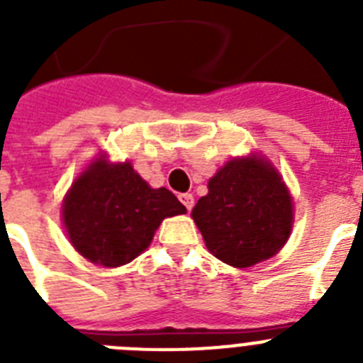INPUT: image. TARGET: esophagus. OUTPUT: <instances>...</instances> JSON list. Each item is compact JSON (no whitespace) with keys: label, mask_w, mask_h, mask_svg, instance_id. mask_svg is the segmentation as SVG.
Masks as SVG:
<instances>
[{"label":"esophagus","mask_w":363,"mask_h":363,"mask_svg":"<svg viewBox=\"0 0 363 363\" xmlns=\"http://www.w3.org/2000/svg\"><path fill=\"white\" fill-rule=\"evenodd\" d=\"M178 198H179V201L185 205V209L187 211H191L192 207H194V196H192L191 192H182Z\"/></svg>","instance_id":"34e87169"}]
</instances>
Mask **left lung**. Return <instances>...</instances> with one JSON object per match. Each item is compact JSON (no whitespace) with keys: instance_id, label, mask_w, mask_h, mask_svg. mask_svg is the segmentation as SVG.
I'll list each match as a JSON object with an SVG mask.
<instances>
[{"instance_id":"8db88e82","label":"left lung","mask_w":363,"mask_h":363,"mask_svg":"<svg viewBox=\"0 0 363 363\" xmlns=\"http://www.w3.org/2000/svg\"><path fill=\"white\" fill-rule=\"evenodd\" d=\"M207 187L191 216L207 249L223 264L251 267L277 255L289 240L293 198L264 156L230 160Z\"/></svg>"}]
</instances>
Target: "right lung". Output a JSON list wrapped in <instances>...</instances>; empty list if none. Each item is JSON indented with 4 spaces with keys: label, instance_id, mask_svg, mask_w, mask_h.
<instances>
[{
    "label": "right lung",
    "instance_id": "add662e5",
    "mask_svg": "<svg viewBox=\"0 0 363 363\" xmlns=\"http://www.w3.org/2000/svg\"><path fill=\"white\" fill-rule=\"evenodd\" d=\"M185 213L169 189L150 187L130 162L111 163L101 154L74 179L62 218L83 258L120 267L145 251L165 218Z\"/></svg>",
    "mask_w": 363,
    "mask_h": 363
}]
</instances>
